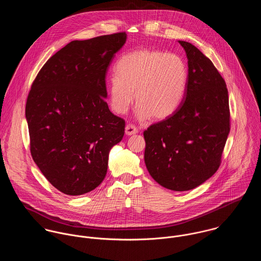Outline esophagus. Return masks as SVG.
<instances>
[{
    "mask_svg": "<svg viewBox=\"0 0 261 261\" xmlns=\"http://www.w3.org/2000/svg\"><path fill=\"white\" fill-rule=\"evenodd\" d=\"M138 134V128L134 125V124H126L125 126V135L126 136H133V135H136Z\"/></svg>",
    "mask_w": 261,
    "mask_h": 261,
    "instance_id": "1",
    "label": "esophagus"
}]
</instances>
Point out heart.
Wrapping results in <instances>:
<instances>
[{
  "label": "heart",
  "mask_w": 261,
  "mask_h": 261,
  "mask_svg": "<svg viewBox=\"0 0 261 261\" xmlns=\"http://www.w3.org/2000/svg\"><path fill=\"white\" fill-rule=\"evenodd\" d=\"M115 72L108 90L111 108L119 114L127 112L135 96L140 119H164L177 111L186 93L188 67L176 53L138 49L118 59Z\"/></svg>",
  "instance_id": "heart-1"
}]
</instances>
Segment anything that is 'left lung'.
<instances>
[{
    "label": "left lung",
    "mask_w": 261,
    "mask_h": 261,
    "mask_svg": "<svg viewBox=\"0 0 261 261\" xmlns=\"http://www.w3.org/2000/svg\"><path fill=\"white\" fill-rule=\"evenodd\" d=\"M188 58L185 96L171 116L144 132L151 178L172 191L200 186L218 170L230 132L228 90L212 61L179 41Z\"/></svg>",
    "instance_id": "8db88e82"
}]
</instances>
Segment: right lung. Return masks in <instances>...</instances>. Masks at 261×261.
<instances>
[{
	"label": "right lung",
	"mask_w": 261,
	"mask_h": 261,
	"mask_svg": "<svg viewBox=\"0 0 261 261\" xmlns=\"http://www.w3.org/2000/svg\"><path fill=\"white\" fill-rule=\"evenodd\" d=\"M124 32L74 40L39 71L26 103L32 158L60 192L86 194L106 178L109 154L125 121L106 101V77Z\"/></svg>",
	"instance_id": "add662e5"
}]
</instances>
